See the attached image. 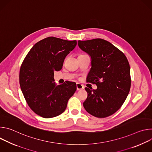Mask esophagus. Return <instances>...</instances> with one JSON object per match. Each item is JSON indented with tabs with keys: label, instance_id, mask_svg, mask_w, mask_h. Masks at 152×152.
<instances>
[{
	"label": "esophagus",
	"instance_id": "1",
	"mask_svg": "<svg viewBox=\"0 0 152 152\" xmlns=\"http://www.w3.org/2000/svg\"><path fill=\"white\" fill-rule=\"evenodd\" d=\"M76 88H77V90H81L84 88V86L79 83H77Z\"/></svg>",
	"mask_w": 152,
	"mask_h": 152
}]
</instances>
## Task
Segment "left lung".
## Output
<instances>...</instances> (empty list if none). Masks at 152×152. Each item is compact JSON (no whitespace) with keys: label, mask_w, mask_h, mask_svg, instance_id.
Returning a JSON list of instances; mask_svg holds the SVG:
<instances>
[{"label":"left lung","mask_w":152,"mask_h":152,"mask_svg":"<svg viewBox=\"0 0 152 152\" xmlns=\"http://www.w3.org/2000/svg\"><path fill=\"white\" fill-rule=\"evenodd\" d=\"M77 44L91 59L87 81L97 86L96 90L85 88L88 97L83 107L96 117L111 115L122 106L131 88L129 62L122 52L104 39L79 40Z\"/></svg>","instance_id":"8db88e82"}]
</instances>
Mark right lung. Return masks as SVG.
<instances>
[{"label": "right lung", "instance_id": "add662e5", "mask_svg": "<svg viewBox=\"0 0 152 152\" xmlns=\"http://www.w3.org/2000/svg\"><path fill=\"white\" fill-rule=\"evenodd\" d=\"M77 45L53 37L43 39L31 48L20 70L21 90L31 109L46 118L61 114L76 90L73 82L56 85L54 72L62 69L65 58Z\"/></svg>", "mask_w": 152, "mask_h": 152}]
</instances>
